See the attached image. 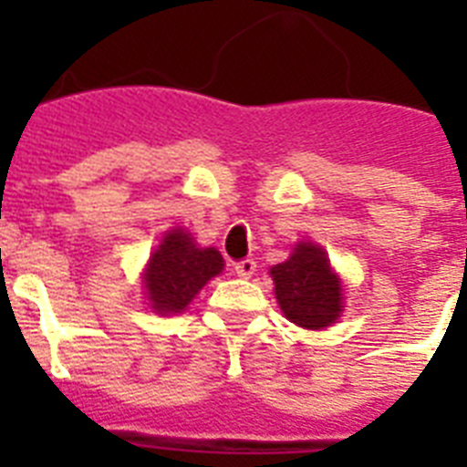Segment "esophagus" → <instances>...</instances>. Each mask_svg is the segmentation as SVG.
Returning a JSON list of instances; mask_svg holds the SVG:
<instances>
[{"instance_id":"1","label":"esophagus","mask_w":467,"mask_h":467,"mask_svg":"<svg viewBox=\"0 0 467 467\" xmlns=\"http://www.w3.org/2000/svg\"><path fill=\"white\" fill-rule=\"evenodd\" d=\"M236 274L241 275V278H253V274L257 271V262L254 259H241V262H236Z\"/></svg>"}]
</instances>
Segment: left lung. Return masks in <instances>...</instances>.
Returning <instances> with one entry per match:
<instances>
[{
  "mask_svg": "<svg viewBox=\"0 0 467 467\" xmlns=\"http://www.w3.org/2000/svg\"><path fill=\"white\" fill-rule=\"evenodd\" d=\"M271 278L280 311L299 327H327L344 311L339 278L329 269L323 247L313 243H299L287 262L271 269Z\"/></svg>",
  "mask_w": 467,
  "mask_h": 467,
  "instance_id": "1",
  "label": "left lung"
}]
</instances>
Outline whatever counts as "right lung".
Listing matches in <instances>:
<instances>
[{
  "instance_id": "obj_1",
  "label": "right lung",
  "mask_w": 467,
  "mask_h": 467,
  "mask_svg": "<svg viewBox=\"0 0 467 467\" xmlns=\"http://www.w3.org/2000/svg\"><path fill=\"white\" fill-rule=\"evenodd\" d=\"M224 269L214 247H198L182 229H172L150 259L144 287L156 313H182L210 278Z\"/></svg>"
}]
</instances>
